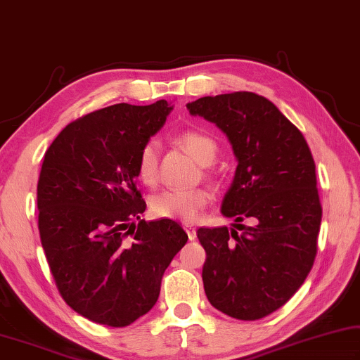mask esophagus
<instances>
[{
  "label": "esophagus",
  "mask_w": 360,
  "mask_h": 360,
  "mask_svg": "<svg viewBox=\"0 0 360 360\" xmlns=\"http://www.w3.org/2000/svg\"><path fill=\"white\" fill-rule=\"evenodd\" d=\"M184 228L186 231L188 238H190V240H194V238H196V228L190 223H184Z\"/></svg>",
  "instance_id": "1"
}]
</instances>
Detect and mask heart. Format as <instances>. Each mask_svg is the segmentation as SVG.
I'll return each mask as SVG.
<instances>
[{
  "label": "heart",
  "instance_id": "obj_1",
  "mask_svg": "<svg viewBox=\"0 0 360 360\" xmlns=\"http://www.w3.org/2000/svg\"><path fill=\"white\" fill-rule=\"evenodd\" d=\"M176 142L202 166H209L218 153V143L210 134L202 129H184L176 134ZM160 170V143L155 139L142 145L137 155L136 172L143 185L153 186ZM212 194L207 188H170L156 193L150 200V210L158 218L194 221L207 205L210 204Z\"/></svg>",
  "mask_w": 360,
  "mask_h": 360
}]
</instances>
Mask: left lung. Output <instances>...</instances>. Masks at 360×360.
<instances>
[{"mask_svg": "<svg viewBox=\"0 0 360 360\" xmlns=\"http://www.w3.org/2000/svg\"><path fill=\"white\" fill-rule=\"evenodd\" d=\"M186 107L228 136L238 161L221 205L234 228L198 229L207 299L231 318L261 319L304 285L316 256L323 209L310 147L256 93L204 96ZM243 219L254 226L240 225Z\"/></svg>", "mask_w": 360, "mask_h": 360, "instance_id": "1", "label": "left lung"}]
</instances>
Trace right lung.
<instances>
[{"label": "right lung", "instance_id": "obj_1", "mask_svg": "<svg viewBox=\"0 0 360 360\" xmlns=\"http://www.w3.org/2000/svg\"><path fill=\"white\" fill-rule=\"evenodd\" d=\"M170 110L164 99L94 110L69 123L44 156L42 248L61 297L93 323L124 327L148 313L188 240L174 219H141L147 204L136 186L139 151Z\"/></svg>", "mask_w": 360, "mask_h": 360}]
</instances>
